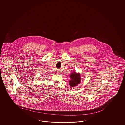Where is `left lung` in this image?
I'll use <instances>...</instances> for the list:
<instances>
[{
	"label": "left lung",
	"mask_w": 125,
	"mask_h": 125,
	"mask_svg": "<svg viewBox=\"0 0 125 125\" xmlns=\"http://www.w3.org/2000/svg\"><path fill=\"white\" fill-rule=\"evenodd\" d=\"M70 78L71 80L69 81V84L71 87H74L77 86L80 83V76L79 73H76L75 72L71 74Z\"/></svg>",
	"instance_id": "obj_1"
}]
</instances>
